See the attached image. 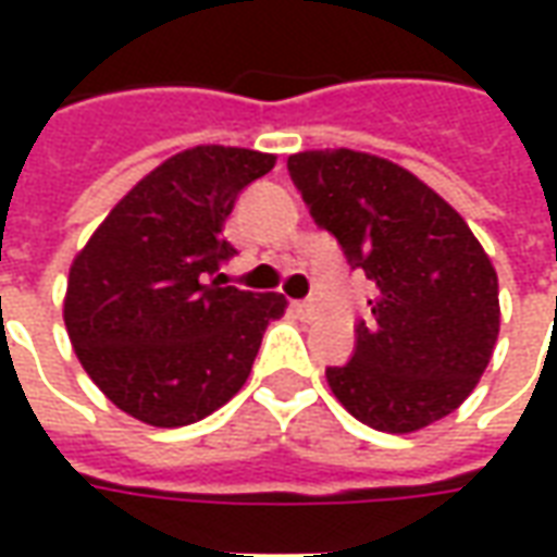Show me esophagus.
I'll list each match as a JSON object with an SVG mask.
<instances>
[{
	"mask_svg": "<svg viewBox=\"0 0 557 557\" xmlns=\"http://www.w3.org/2000/svg\"><path fill=\"white\" fill-rule=\"evenodd\" d=\"M295 310H298V315H301V319H307V322H310V319H319V315H322V310H319V304H313V301H298V304H295Z\"/></svg>",
	"mask_w": 557,
	"mask_h": 557,
	"instance_id": "1",
	"label": "esophagus"
}]
</instances>
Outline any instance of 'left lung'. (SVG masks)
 <instances>
[{"label":"left lung","mask_w":557,"mask_h":557,"mask_svg":"<svg viewBox=\"0 0 557 557\" xmlns=\"http://www.w3.org/2000/svg\"><path fill=\"white\" fill-rule=\"evenodd\" d=\"M289 175L375 286L351 361L325 370L334 397L379 432L447 418L478 387L502 327L498 274L474 232L414 172L367 151H298Z\"/></svg>","instance_id":"obj_1"}]
</instances>
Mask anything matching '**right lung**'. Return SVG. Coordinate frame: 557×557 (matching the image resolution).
Here are the masks:
<instances>
[{
	"label": "right lung",
	"instance_id": "right-lung-1",
	"mask_svg": "<svg viewBox=\"0 0 557 557\" xmlns=\"http://www.w3.org/2000/svg\"><path fill=\"white\" fill-rule=\"evenodd\" d=\"M277 158L253 148H184L148 172L74 256L65 327L83 370L148 426H187L226 406L253 370L280 292L206 283L235 250L223 223Z\"/></svg>",
	"mask_w": 557,
	"mask_h": 557
}]
</instances>
